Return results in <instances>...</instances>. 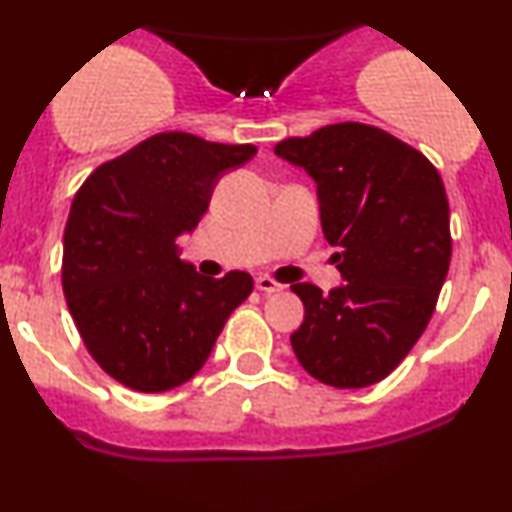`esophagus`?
Instances as JSON below:
<instances>
[{"label":"esophagus","mask_w":512,"mask_h":512,"mask_svg":"<svg viewBox=\"0 0 512 512\" xmlns=\"http://www.w3.org/2000/svg\"><path fill=\"white\" fill-rule=\"evenodd\" d=\"M255 286L257 291H264V293H279L284 291V284H279V281L272 279V276H257L255 279Z\"/></svg>","instance_id":"34e87169"}]
</instances>
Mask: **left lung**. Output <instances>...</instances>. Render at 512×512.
Masks as SVG:
<instances>
[{
    "mask_svg": "<svg viewBox=\"0 0 512 512\" xmlns=\"http://www.w3.org/2000/svg\"><path fill=\"white\" fill-rule=\"evenodd\" d=\"M274 151L317 182L325 238L344 286L293 284L305 305L293 354L320 383L356 390L387 378L424 334L448 276L443 178L385 129L337 122Z\"/></svg>",
    "mask_w": 512,
    "mask_h": 512,
    "instance_id": "1",
    "label": "left lung"
}]
</instances>
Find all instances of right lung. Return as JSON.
Here are the masks:
<instances>
[{
	"mask_svg": "<svg viewBox=\"0 0 512 512\" xmlns=\"http://www.w3.org/2000/svg\"><path fill=\"white\" fill-rule=\"evenodd\" d=\"M252 144L161 132L93 170L64 226L62 289L88 354L137 392H166L204 366L228 315L252 293L248 272L202 276L178 238L209 207L216 180Z\"/></svg>",
	"mask_w": 512,
	"mask_h": 512,
	"instance_id": "1",
	"label": "right lung"
}]
</instances>
